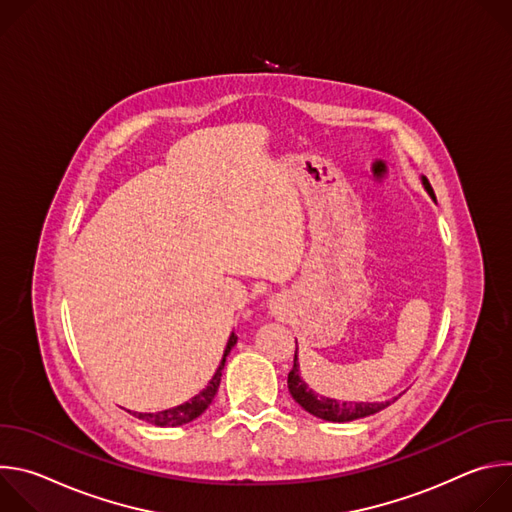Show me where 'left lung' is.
Returning <instances> with one entry per match:
<instances>
[{
	"instance_id": "left-lung-1",
	"label": "left lung",
	"mask_w": 512,
	"mask_h": 512,
	"mask_svg": "<svg viewBox=\"0 0 512 512\" xmlns=\"http://www.w3.org/2000/svg\"><path fill=\"white\" fill-rule=\"evenodd\" d=\"M423 184L427 188V192L435 198L431 184L427 182V178H423ZM287 389L308 413L326 419V421H352V419H360L373 415L385 407H389L393 401H385V403H338L336 399H326V397H318L312 389H308V385L302 381L300 377V364H298V348L294 354V369L289 371L287 375Z\"/></svg>"
}]
</instances>
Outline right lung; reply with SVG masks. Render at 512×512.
<instances>
[{"instance_id": "add662e5", "label": "right lung", "mask_w": 512, "mask_h": 512, "mask_svg": "<svg viewBox=\"0 0 512 512\" xmlns=\"http://www.w3.org/2000/svg\"><path fill=\"white\" fill-rule=\"evenodd\" d=\"M237 344V336L235 332L231 334L229 342H227V348H225V356L221 360V364H218V369L212 377V381L208 383V387L198 393L192 401L184 403V405H178V407H172V409H166V411H158V413H133L135 417L148 421V423H154L158 427H176V425H184L192 419H196L198 415H202L208 405L212 403L216 391H218V385H221V377H223V369H225V360H227V354L231 352V348Z\"/></svg>"}]
</instances>
